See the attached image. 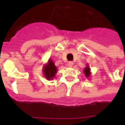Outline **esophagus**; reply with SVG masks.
<instances>
[{"mask_svg":"<svg viewBox=\"0 0 125 125\" xmlns=\"http://www.w3.org/2000/svg\"><path fill=\"white\" fill-rule=\"evenodd\" d=\"M73 64L74 62L72 61H69V62H68V66H69V67H72V66H73Z\"/></svg>","mask_w":125,"mask_h":125,"instance_id":"34e87169","label":"esophagus"}]
</instances>
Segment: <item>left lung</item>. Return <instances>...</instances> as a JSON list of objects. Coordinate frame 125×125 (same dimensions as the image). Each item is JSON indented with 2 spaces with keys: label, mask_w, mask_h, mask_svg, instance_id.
<instances>
[{
  "label": "left lung",
  "mask_w": 125,
  "mask_h": 125,
  "mask_svg": "<svg viewBox=\"0 0 125 125\" xmlns=\"http://www.w3.org/2000/svg\"><path fill=\"white\" fill-rule=\"evenodd\" d=\"M84 74L85 76H86V78H89L90 76H91V69L89 68V65L87 64L86 66L85 67L84 69L83 70Z\"/></svg>",
  "instance_id": "left-lung-1"
}]
</instances>
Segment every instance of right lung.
<instances>
[{
  "mask_svg": "<svg viewBox=\"0 0 125 125\" xmlns=\"http://www.w3.org/2000/svg\"><path fill=\"white\" fill-rule=\"evenodd\" d=\"M57 71V68L55 66L54 62L51 59L48 60V62L43 68V73L44 74V77L47 80H51L53 79L56 76Z\"/></svg>",
  "mask_w": 125,
  "mask_h": 125,
  "instance_id": "1",
  "label": "right lung"
}]
</instances>
